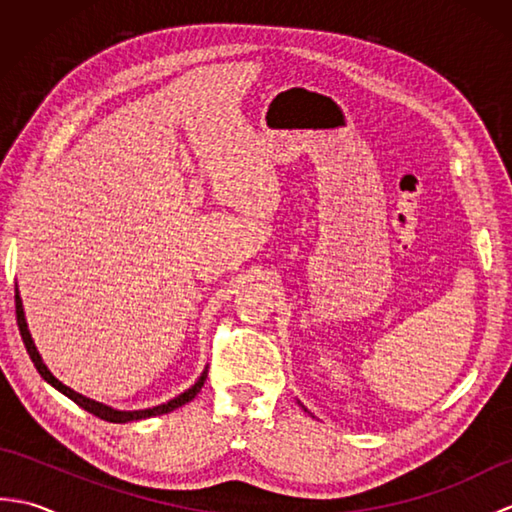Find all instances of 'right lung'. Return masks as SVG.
I'll return each instance as SVG.
<instances>
[{
    "instance_id": "right-lung-1",
    "label": "right lung",
    "mask_w": 512,
    "mask_h": 512,
    "mask_svg": "<svg viewBox=\"0 0 512 512\" xmlns=\"http://www.w3.org/2000/svg\"><path fill=\"white\" fill-rule=\"evenodd\" d=\"M15 312H17L19 334H21V339H24L26 352H28V356H30V361L35 363V367H37V372L41 374V378L46 380L48 385H52L54 389H59L63 396H68L70 400L76 402V405L83 407L85 411L94 413V416L101 418V420L123 424V422H132V420H143V418L162 416V413H169V411H173V409L187 405L189 400H193L195 396H198V391L202 389L204 380H206V369H204L202 376L198 378V383L191 385L187 391H184V394H180V396H176V398H171L169 402H165V405H158V407H151V409H138V411H118V409H112V407L103 405V402H96V400H92V398H85L83 394H76L74 389H70L68 385H63L59 378L52 376V372L46 367V363H43V358H41V354L37 352V347H35V341H32V336H30V332H28V323H26V317H24V306H21V297H19V290H17V288H15Z\"/></svg>"
}]
</instances>
